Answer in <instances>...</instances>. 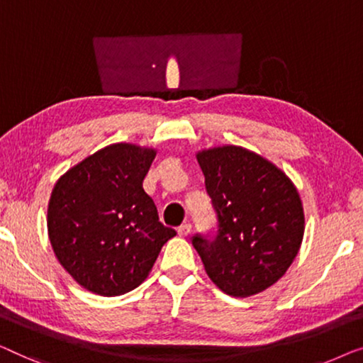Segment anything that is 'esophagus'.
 <instances>
[{
  "mask_svg": "<svg viewBox=\"0 0 363 363\" xmlns=\"http://www.w3.org/2000/svg\"><path fill=\"white\" fill-rule=\"evenodd\" d=\"M191 223H182L181 227H177V233H179V237H187V235L191 233Z\"/></svg>",
  "mask_w": 363,
  "mask_h": 363,
  "instance_id": "obj_1",
  "label": "esophagus"
}]
</instances>
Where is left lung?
Returning a JSON list of instances; mask_svg holds the SVG:
<instances>
[{"label":"left lung","instance_id":"8db88e82","mask_svg":"<svg viewBox=\"0 0 363 363\" xmlns=\"http://www.w3.org/2000/svg\"><path fill=\"white\" fill-rule=\"evenodd\" d=\"M197 161L217 213L213 237H192L208 278L237 298L269 288L303 242L298 189L273 162L242 146L202 150Z\"/></svg>","mask_w":363,"mask_h":363}]
</instances>
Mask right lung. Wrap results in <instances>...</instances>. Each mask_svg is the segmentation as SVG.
I'll return each mask as SVG.
<instances>
[{"instance_id": "add662e5", "label": "right lung", "mask_w": 363, "mask_h": 363, "mask_svg": "<svg viewBox=\"0 0 363 363\" xmlns=\"http://www.w3.org/2000/svg\"><path fill=\"white\" fill-rule=\"evenodd\" d=\"M155 156L152 147L116 143L55 182L48 207L50 245L65 272L91 293L135 289L176 235L143 189Z\"/></svg>"}]
</instances>
